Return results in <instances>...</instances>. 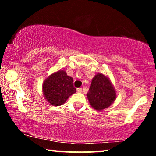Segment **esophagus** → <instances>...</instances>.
Here are the masks:
<instances>
[{"label": "esophagus", "mask_w": 156, "mask_h": 156, "mask_svg": "<svg viewBox=\"0 0 156 156\" xmlns=\"http://www.w3.org/2000/svg\"><path fill=\"white\" fill-rule=\"evenodd\" d=\"M77 92H78V93H81L82 92V88L77 89Z\"/></svg>", "instance_id": "34e87169"}]
</instances>
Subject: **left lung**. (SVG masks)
Listing matches in <instances>:
<instances>
[{
  "mask_svg": "<svg viewBox=\"0 0 156 156\" xmlns=\"http://www.w3.org/2000/svg\"><path fill=\"white\" fill-rule=\"evenodd\" d=\"M87 96L91 106L101 112L114 103L117 99V92L109 77L98 73L92 78Z\"/></svg>",
  "mask_w": 156,
  "mask_h": 156,
  "instance_id": "1",
  "label": "left lung"
}]
</instances>
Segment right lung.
<instances>
[{
	"mask_svg": "<svg viewBox=\"0 0 156 156\" xmlns=\"http://www.w3.org/2000/svg\"><path fill=\"white\" fill-rule=\"evenodd\" d=\"M76 92L73 87V78L65 70L55 71L42 83V93L45 101L53 106L63 105L69 96Z\"/></svg>",
	"mask_w": 156,
	"mask_h": 156,
	"instance_id": "obj_1",
	"label": "right lung"
}]
</instances>
